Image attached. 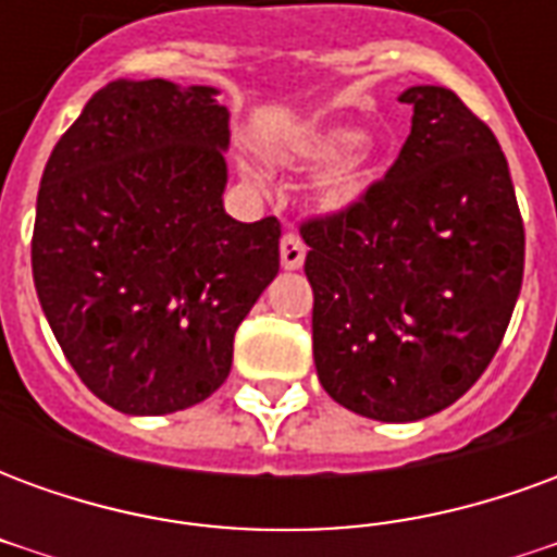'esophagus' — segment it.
Returning a JSON list of instances; mask_svg holds the SVG:
<instances>
[{
  "instance_id": "34e87169",
  "label": "esophagus",
  "mask_w": 557,
  "mask_h": 557,
  "mask_svg": "<svg viewBox=\"0 0 557 557\" xmlns=\"http://www.w3.org/2000/svg\"><path fill=\"white\" fill-rule=\"evenodd\" d=\"M304 256H307V247H304L301 235L298 232H286L283 242H280V262H283V268H289V271L301 268Z\"/></svg>"
}]
</instances>
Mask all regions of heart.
Wrapping results in <instances>:
<instances>
[{
	"instance_id": "heart-1",
	"label": "heart",
	"mask_w": 557,
	"mask_h": 557,
	"mask_svg": "<svg viewBox=\"0 0 557 557\" xmlns=\"http://www.w3.org/2000/svg\"><path fill=\"white\" fill-rule=\"evenodd\" d=\"M327 163L325 170L319 172L313 184L315 202L327 211H339L358 202L367 184L373 178V158L370 148L358 143V134L349 127H322V131H310L307 137L295 139L286 148V160L295 166H315V163Z\"/></svg>"
}]
</instances>
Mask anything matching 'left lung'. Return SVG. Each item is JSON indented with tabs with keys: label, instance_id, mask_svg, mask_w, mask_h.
Listing matches in <instances>:
<instances>
[{
	"label": "left lung",
	"instance_id": "1",
	"mask_svg": "<svg viewBox=\"0 0 557 557\" xmlns=\"http://www.w3.org/2000/svg\"><path fill=\"white\" fill-rule=\"evenodd\" d=\"M411 134L358 202L301 223L327 397L385 423L447 409L490 367L525 268L498 139L450 89L403 91Z\"/></svg>",
	"mask_w": 557,
	"mask_h": 557
}]
</instances>
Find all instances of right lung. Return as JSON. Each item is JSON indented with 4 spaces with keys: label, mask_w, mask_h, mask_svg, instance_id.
Segmentation results:
<instances>
[{
    "label": "right lung",
    "mask_w": 557,
    "mask_h": 557,
    "mask_svg": "<svg viewBox=\"0 0 557 557\" xmlns=\"http://www.w3.org/2000/svg\"><path fill=\"white\" fill-rule=\"evenodd\" d=\"M214 95L115 79L44 166L35 292L83 385L125 414L211 397L280 271V220L223 211L230 113Z\"/></svg>",
    "instance_id": "right-lung-1"
}]
</instances>
